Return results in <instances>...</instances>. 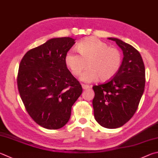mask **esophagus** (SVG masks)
Segmentation results:
<instances>
[{
  "mask_svg": "<svg viewBox=\"0 0 158 158\" xmlns=\"http://www.w3.org/2000/svg\"><path fill=\"white\" fill-rule=\"evenodd\" d=\"M82 88L84 90H87V89H88L89 88H90V86H89L88 85H85V84H82Z\"/></svg>",
  "mask_w": 158,
  "mask_h": 158,
  "instance_id": "34e87169",
  "label": "esophagus"
}]
</instances>
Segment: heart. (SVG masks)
I'll list each match as a JSON object with an SVG mask.
<instances>
[{"mask_svg": "<svg viewBox=\"0 0 158 158\" xmlns=\"http://www.w3.org/2000/svg\"><path fill=\"white\" fill-rule=\"evenodd\" d=\"M80 55L74 51H68L65 64L74 76L81 74L86 66L89 68L83 74L81 81L93 82L99 79L106 81L116 75L122 64L121 52L109 47L104 41L94 37H87L76 45Z\"/></svg>", "mask_w": 158, "mask_h": 158, "instance_id": "heart-1", "label": "heart"}]
</instances>
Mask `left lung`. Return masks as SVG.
<instances>
[{
    "mask_svg": "<svg viewBox=\"0 0 158 158\" xmlns=\"http://www.w3.org/2000/svg\"><path fill=\"white\" fill-rule=\"evenodd\" d=\"M123 51L121 68L110 81L94 85V119L103 127L117 128L135 113L145 87V67L141 54L130 44L110 37Z\"/></svg>",
    "mask_w": 158,
    "mask_h": 158,
    "instance_id": "left-lung-1",
    "label": "left lung"
}]
</instances>
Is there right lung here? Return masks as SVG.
I'll return each instance as SVG.
<instances>
[{"instance_id":"right-lung-1","label":"right lung","mask_w":158,"mask_h":158,"mask_svg":"<svg viewBox=\"0 0 158 158\" xmlns=\"http://www.w3.org/2000/svg\"><path fill=\"white\" fill-rule=\"evenodd\" d=\"M70 37L50 39L29 50L19 65L17 84L27 113L41 127L59 129L67 124L82 87L64 58L75 44Z\"/></svg>"}]
</instances>
